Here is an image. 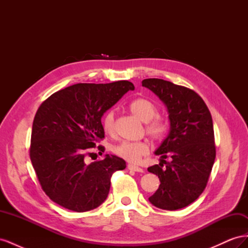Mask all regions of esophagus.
I'll use <instances>...</instances> for the list:
<instances>
[{"label":"esophagus","instance_id":"esophagus-1","mask_svg":"<svg viewBox=\"0 0 248 248\" xmlns=\"http://www.w3.org/2000/svg\"><path fill=\"white\" fill-rule=\"evenodd\" d=\"M128 170H134V171H139V172H144V170H142L141 168H140V167H137V166H134V164H128Z\"/></svg>","mask_w":248,"mask_h":248}]
</instances>
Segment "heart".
<instances>
[{"mask_svg":"<svg viewBox=\"0 0 248 248\" xmlns=\"http://www.w3.org/2000/svg\"><path fill=\"white\" fill-rule=\"evenodd\" d=\"M129 108L132 114L140 121L146 122V131L154 140L161 139L168 130L167 120L157 115V108L154 103L145 98H138L130 102ZM103 130L111 134L115 129V112L108 110L102 120ZM111 151L128 162H138L142 156L149 152L147 141H121L111 147Z\"/></svg>","mask_w":248,"mask_h":248,"instance_id":"1","label":"heart"}]
</instances>
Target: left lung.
<instances>
[{
    "label": "left lung",
    "mask_w": 248,
    "mask_h": 248,
    "mask_svg": "<svg viewBox=\"0 0 248 248\" xmlns=\"http://www.w3.org/2000/svg\"><path fill=\"white\" fill-rule=\"evenodd\" d=\"M141 85L158 96L170 120L168 137L155 151L161 161L148 168L160 181L149 202L163 210L182 209L201 196L212 170L216 155L212 117L193 90L160 78H147ZM168 155L170 163L164 160Z\"/></svg>",
    "instance_id": "left-lung-1"
}]
</instances>
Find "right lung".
Wrapping results in <instances>:
<instances>
[{"instance_id":"obj_1","label":"right lung","mask_w":248,"mask_h":248,"mask_svg":"<svg viewBox=\"0 0 248 248\" xmlns=\"http://www.w3.org/2000/svg\"><path fill=\"white\" fill-rule=\"evenodd\" d=\"M129 90L134 86L128 80L77 84L50 95L39 107L30 158L43 191L56 204L86 212L107 200L112 172L124 170L126 162L107 154L102 160L87 163L85 156L104 138V112ZM97 148L104 152V147Z\"/></svg>"}]
</instances>
